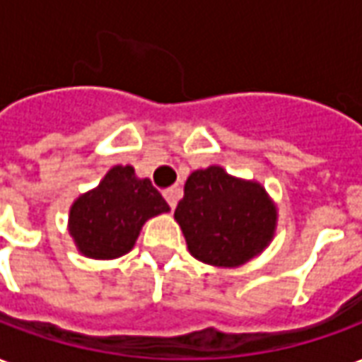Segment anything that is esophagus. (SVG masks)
Returning a JSON list of instances; mask_svg holds the SVG:
<instances>
[{"label":"esophagus","instance_id":"1","mask_svg":"<svg viewBox=\"0 0 362 362\" xmlns=\"http://www.w3.org/2000/svg\"><path fill=\"white\" fill-rule=\"evenodd\" d=\"M163 195H165V199H167V203L170 205V209L176 207V203H178V199H180V188H168L163 192Z\"/></svg>","mask_w":362,"mask_h":362}]
</instances>
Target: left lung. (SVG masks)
I'll use <instances>...</instances> for the list:
<instances>
[{"label":"left lung","mask_w":362,"mask_h":362,"mask_svg":"<svg viewBox=\"0 0 362 362\" xmlns=\"http://www.w3.org/2000/svg\"><path fill=\"white\" fill-rule=\"evenodd\" d=\"M189 253L202 263L238 267L274 235L276 209L257 182L232 178L221 167L189 174L174 211Z\"/></svg>","instance_id":"left-lung-1"}]
</instances>
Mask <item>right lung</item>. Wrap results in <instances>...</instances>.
Returning <instances> with one entry per match:
<instances>
[{
	"label": "right lung",
	"mask_w": 362,
	"mask_h": 362,
	"mask_svg": "<svg viewBox=\"0 0 362 362\" xmlns=\"http://www.w3.org/2000/svg\"><path fill=\"white\" fill-rule=\"evenodd\" d=\"M168 205L151 180L136 178L132 167H113L99 186L71 207L69 232L80 253L115 259L128 253L147 218L167 213Z\"/></svg>",
	"instance_id": "right-lung-1"
}]
</instances>
